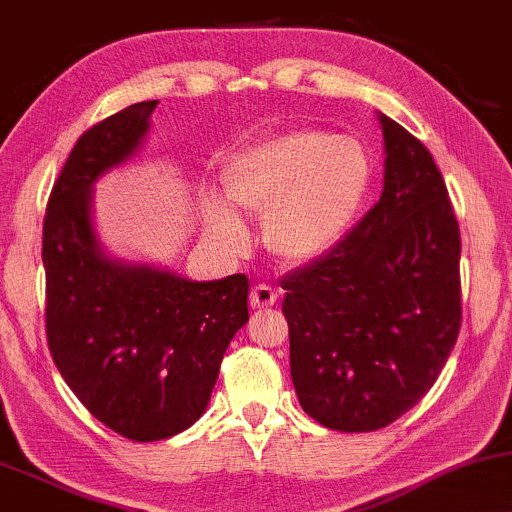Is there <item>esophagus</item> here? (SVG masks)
I'll list each match as a JSON object with an SVG mask.
<instances>
[{
  "mask_svg": "<svg viewBox=\"0 0 512 512\" xmlns=\"http://www.w3.org/2000/svg\"><path fill=\"white\" fill-rule=\"evenodd\" d=\"M276 295L279 293H276V288L269 286V283H257L250 293V303L252 307H257V310H260V307H272L276 303Z\"/></svg>",
  "mask_w": 512,
  "mask_h": 512,
  "instance_id": "obj_1",
  "label": "esophagus"
}]
</instances>
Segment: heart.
Returning <instances> with one entry per match:
<instances>
[{"label":"heart","instance_id":"obj_1","mask_svg":"<svg viewBox=\"0 0 512 512\" xmlns=\"http://www.w3.org/2000/svg\"><path fill=\"white\" fill-rule=\"evenodd\" d=\"M372 176V155L357 138L295 128L238 152L224 188L238 209L262 214L264 243L276 257L305 264L346 238ZM212 233L226 248H248V229L231 209H214Z\"/></svg>","mask_w":512,"mask_h":512}]
</instances>
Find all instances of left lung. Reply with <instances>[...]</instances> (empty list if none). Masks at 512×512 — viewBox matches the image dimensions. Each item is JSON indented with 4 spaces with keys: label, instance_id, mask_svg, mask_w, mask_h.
Returning a JSON list of instances; mask_svg holds the SVG:
<instances>
[{
    "label": "left lung",
    "instance_id": "8db88e82",
    "mask_svg": "<svg viewBox=\"0 0 512 512\" xmlns=\"http://www.w3.org/2000/svg\"><path fill=\"white\" fill-rule=\"evenodd\" d=\"M384 190L336 248L281 281L291 379L336 432L389 427L434 386L460 331V229L434 157L377 114Z\"/></svg>",
    "mask_w": 512,
    "mask_h": 512
}]
</instances>
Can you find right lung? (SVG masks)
<instances>
[{
    "label": "right lung",
    "mask_w": 512,
    "mask_h": 512,
    "mask_svg": "<svg viewBox=\"0 0 512 512\" xmlns=\"http://www.w3.org/2000/svg\"><path fill=\"white\" fill-rule=\"evenodd\" d=\"M155 107L131 104L80 135L42 229L54 365L97 420L133 441L169 439L200 420L221 357L250 319L245 274L190 281L100 243L92 188L138 155Z\"/></svg>",
    "instance_id": "right-lung-1"
}]
</instances>
